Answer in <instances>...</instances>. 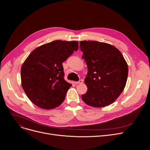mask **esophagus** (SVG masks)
Segmentation results:
<instances>
[{"label":"esophagus","instance_id":"1","mask_svg":"<svg viewBox=\"0 0 150 150\" xmlns=\"http://www.w3.org/2000/svg\"><path fill=\"white\" fill-rule=\"evenodd\" d=\"M83 80H81L78 81H77V82L74 81V83H75V84H81V83H83Z\"/></svg>","mask_w":150,"mask_h":150}]
</instances>
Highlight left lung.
<instances>
[{
	"label": "left lung",
	"instance_id": "8db88e82",
	"mask_svg": "<svg viewBox=\"0 0 150 150\" xmlns=\"http://www.w3.org/2000/svg\"><path fill=\"white\" fill-rule=\"evenodd\" d=\"M80 47L88 69L84 79L88 91L81 96L82 100L86 104L95 108L112 104L127 83V61L122 53L109 44L81 41Z\"/></svg>",
	"mask_w": 150,
	"mask_h": 150
}]
</instances>
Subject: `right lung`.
I'll list each match as a JSON object with an SVG mask.
<instances>
[{
  "instance_id": "1",
  "label": "right lung",
  "mask_w": 150,
  "mask_h": 150,
  "mask_svg": "<svg viewBox=\"0 0 150 150\" xmlns=\"http://www.w3.org/2000/svg\"><path fill=\"white\" fill-rule=\"evenodd\" d=\"M78 41L57 40L33 50L23 62L21 77L22 88L39 108L52 109L64 101L72 84L64 78L62 63L78 49Z\"/></svg>"
}]
</instances>
